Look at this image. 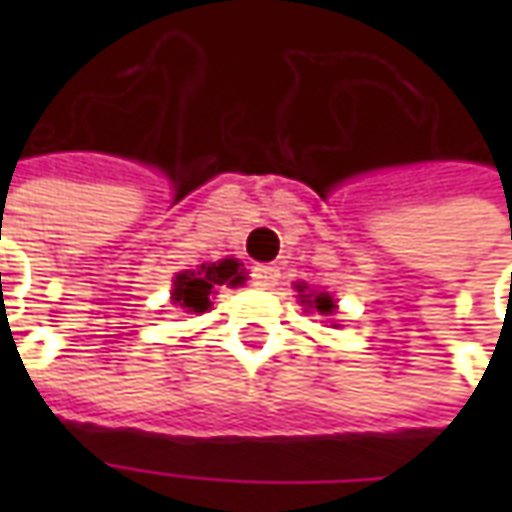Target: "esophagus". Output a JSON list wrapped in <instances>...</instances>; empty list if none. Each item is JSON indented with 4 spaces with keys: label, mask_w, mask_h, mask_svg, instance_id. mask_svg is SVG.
Masks as SVG:
<instances>
[{
    "label": "esophagus",
    "mask_w": 512,
    "mask_h": 512,
    "mask_svg": "<svg viewBox=\"0 0 512 512\" xmlns=\"http://www.w3.org/2000/svg\"><path fill=\"white\" fill-rule=\"evenodd\" d=\"M252 282L257 288L271 290L279 285V266H257L255 274H252Z\"/></svg>",
    "instance_id": "obj_1"
}]
</instances>
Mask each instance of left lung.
I'll use <instances>...</instances> for the list:
<instances>
[{
    "instance_id": "left-lung-1",
    "label": "left lung",
    "mask_w": 512,
    "mask_h": 512,
    "mask_svg": "<svg viewBox=\"0 0 512 512\" xmlns=\"http://www.w3.org/2000/svg\"><path fill=\"white\" fill-rule=\"evenodd\" d=\"M296 290H299V293H304V288H301V285ZM310 296H312V293H310ZM310 304L315 307V310L321 312V315H332V312H334V301H332V296H329V293H318V296H315Z\"/></svg>"
}]
</instances>
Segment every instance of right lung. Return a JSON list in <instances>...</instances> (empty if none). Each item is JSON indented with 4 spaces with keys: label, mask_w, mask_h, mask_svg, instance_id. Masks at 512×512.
<instances>
[{
    "label": "right lung",
    "mask_w": 512,
    "mask_h": 512,
    "mask_svg": "<svg viewBox=\"0 0 512 512\" xmlns=\"http://www.w3.org/2000/svg\"><path fill=\"white\" fill-rule=\"evenodd\" d=\"M244 274L238 271L235 260H222V263H208L197 271H186L175 279L172 299L178 307L189 312H205L211 307L213 290L219 285H241Z\"/></svg>",
    "instance_id": "right-lung-1"
}]
</instances>
